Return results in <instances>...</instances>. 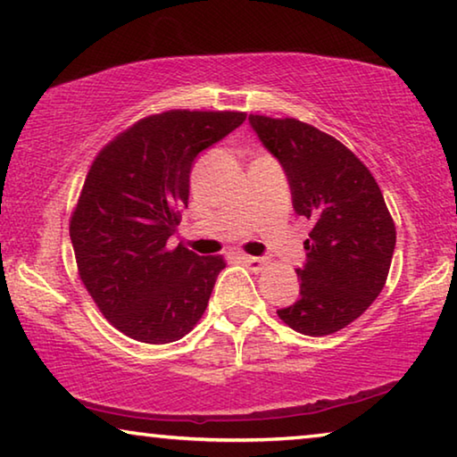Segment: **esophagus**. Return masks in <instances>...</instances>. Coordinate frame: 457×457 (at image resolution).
Segmentation results:
<instances>
[{
  "instance_id": "34e87169",
  "label": "esophagus",
  "mask_w": 457,
  "mask_h": 457,
  "mask_svg": "<svg viewBox=\"0 0 457 457\" xmlns=\"http://www.w3.org/2000/svg\"><path fill=\"white\" fill-rule=\"evenodd\" d=\"M242 262L250 268V270L260 272L266 266L264 258H256V256H242Z\"/></svg>"
}]
</instances>
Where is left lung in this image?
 I'll use <instances>...</instances> for the list:
<instances>
[{
	"instance_id": "1",
	"label": "left lung",
	"mask_w": 457,
	"mask_h": 457,
	"mask_svg": "<svg viewBox=\"0 0 457 457\" xmlns=\"http://www.w3.org/2000/svg\"><path fill=\"white\" fill-rule=\"evenodd\" d=\"M264 146L278 158L295 212L313 221L301 296L277 313L303 336L344 329L386 285L396 228L366 164L336 137L295 118L250 113Z\"/></svg>"
}]
</instances>
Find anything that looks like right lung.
Segmentation results:
<instances>
[{
	"mask_svg": "<svg viewBox=\"0 0 457 457\" xmlns=\"http://www.w3.org/2000/svg\"><path fill=\"white\" fill-rule=\"evenodd\" d=\"M244 120V112L152 113L91 162L69 221L79 278L101 315L136 342H177L205 313L226 260L170 248L169 237L189 203L195 156Z\"/></svg>",
	"mask_w": 457,
	"mask_h": 457,
	"instance_id": "right-lung-1",
	"label": "right lung"
}]
</instances>
